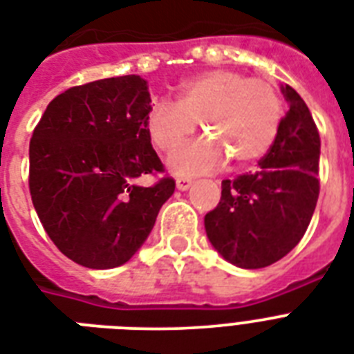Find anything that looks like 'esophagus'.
<instances>
[{"label": "esophagus", "mask_w": 354, "mask_h": 354, "mask_svg": "<svg viewBox=\"0 0 354 354\" xmlns=\"http://www.w3.org/2000/svg\"><path fill=\"white\" fill-rule=\"evenodd\" d=\"M191 185H193V180H191V178H178L176 180V187L180 189V191H187Z\"/></svg>", "instance_id": "1"}]
</instances>
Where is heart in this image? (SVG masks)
<instances>
[{"mask_svg":"<svg viewBox=\"0 0 354 354\" xmlns=\"http://www.w3.org/2000/svg\"><path fill=\"white\" fill-rule=\"evenodd\" d=\"M283 119L277 88L233 69H213L180 86L178 102L158 99L150 104L145 128L161 152H172L196 130L207 136L185 145L171 158L182 174H200L222 165H252L268 154Z\"/></svg>","mask_w":354,"mask_h":354,"instance_id":"heart-1","label":"heart"}]
</instances>
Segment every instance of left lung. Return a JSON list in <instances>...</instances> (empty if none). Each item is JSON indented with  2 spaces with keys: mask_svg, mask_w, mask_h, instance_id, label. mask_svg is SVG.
<instances>
[{
  "mask_svg": "<svg viewBox=\"0 0 354 354\" xmlns=\"http://www.w3.org/2000/svg\"><path fill=\"white\" fill-rule=\"evenodd\" d=\"M288 112L259 171L222 182L221 202L204 218L207 239L239 268L283 259L307 232L319 194V133L307 104L288 84Z\"/></svg>",
  "mask_w": 354,
  "mask_h": 354,
  "instance_id": "obj_1",
  "label": "left lung"
}]
</instances>
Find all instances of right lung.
Returning a JSON list of instances; mask_svg holds the SVG:
<instances>
[{
    "instance_id": "1",
    "label": "right lung",
    "mask_w": 354,
    "mask_h": 354,
    "mask_svg": "<svg viewBox=\"0 0 354 354\" xmlns=\"http://www.w3.org/2000/svg\"><path fill=\"white\" fill-rule=\"evenodd\" d=\"M147 80L124 75L75 86L49 102L29 145V191L41 226L60 252L86 268L121 266L154 227L174 180L145 119Z\"/></svg>"
}]
</instances>
